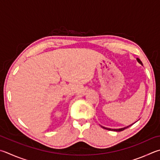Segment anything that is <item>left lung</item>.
<instances>
[{"instance_id":"obj_1","label":"left lung","mask_w":160,"mask_h":160,"mask_svg":"<svg viewBox=\"0 0 160 160\" xmlns=\"http://www.w3.org/2000/svg\"><path fill=\"white\" fill-rule=\"evenodd\" d=\"M137 61H138V62L139 63H141V65H143V63H142V62H141V61L138 59V58H137ZM135 123V122H134ZM134 123H133V124H134ZM132 124H131V125H129V126H127V127H124V128H121V129H110V128H106V127H102V126H101V127H102V128H103V129H107V130H109V131H114V132H121V131H123V130H124L125 129H127V128H128V127H129L130 126H132Z\"/></svg>"}]
</instances>
